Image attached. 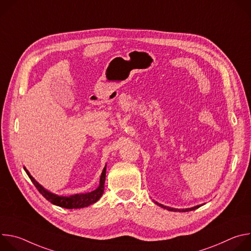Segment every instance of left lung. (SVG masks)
I'll use <instances>...</instances> for the list:
<instances>
[{"instance_id": "1", "label": "left lung", "mask_w": 251, "mask_h": 251, "mask_svg": "<svg viewBox=\"0 0 251 251\" xmlns=\"http://www.w3.org/2000/svg\"><path fill=\"white\" fill-rule=\"evenodd\" d=\"M155 203H157V204H158V205H160L161 207L166 208V209H168V210H170V211H180V212H184V211H191V210H194V209L199 208L200 206H201V204H199V205H196V206L191 207V208H173V207H169V206L163 205V204H161V203H159V202H157V201H155Z\"/></svg>"}]
</instances>
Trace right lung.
<instances>
[{
  "mask_svg": "<svg viewBox=\"0 0 251 251\" xmlns=\"http://www.w3.org/2000/svg\"><path fill=\"white\" fill-rule=\"evenodd\" d=\"M25 173L27 174L28 177L30 178V181L32 182V184L35 186L39 190V192L51 203L64 207V208H81V207H85L88 206L94 202H96L101 196L103 195V191H104V184H105V176H106V166L104 167L102 174L100 176V182H99V186L96 190L90 192V193H86V194H76V195H73L69 197H62V196H58L55 194H52L50 192H49L48 190H46L43 186H41L34 178L30 176L29 172L24 168Z\"/></svg>",
  "mask_w": 251,
  "mask_h": 251,
  "instance_id": "1",
  "label": "right lung"
}]
</instances>
